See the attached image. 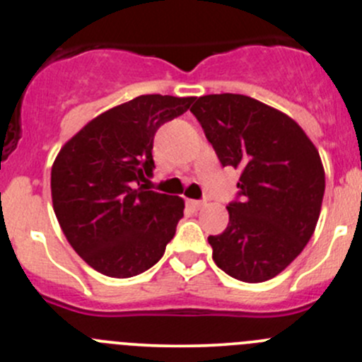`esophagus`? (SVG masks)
I'll return each instance as SVG.
<instances>
[{
    "mask_svg": "<svg viewBox=\"0 0 362 362\" xmlns=\"http://www.w3.org/2000/svg\"><path fill=\"white\" fill-rule=\"evenodd\" d=\"M187 204L192 208V210H202V208L204 206V203L199 202V199H189Z\"/></svg>",
    "mask_w": 362,
    "mask_h": 362,
    "instance_id": "34e87169",
    "label": "esophagus"
}]
</instances>
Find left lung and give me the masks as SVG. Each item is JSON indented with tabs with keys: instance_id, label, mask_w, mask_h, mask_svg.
<instances>
[{
	"instance_id": "obj_1",
	"label": "left lung",
	"mask_w": 362,
	"mask_h": 362,
	"mask_svg": "<svg viewBox=\"0 0 362 362\" xmlns=\"http://www.w3.org/2000/svg\"><path fill=\"white\" fill-rule=\"evenodd\" d=\"M222 166L242 170L229 224L208 236L214 261L242 282L273 279L315 231L326 178L320 156L286 113L243 94H208L191 108Z\"/></svg>"
}]
</instances>
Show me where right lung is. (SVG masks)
Listing matches in <instances>:
<instances>
[{
    "instance_id": "obj_1",
    "label": "right lung",
    "mask_w": 362,
    "mask_h": 362,
    "mask_svg": "<svg viewBox=\"0 0 362 362\" xmlns=\"http://www.w3.org/2000/svg\"><path fill=\"white\" fill-rule=\"evenodd\" d=\"M194 98L145 94L101 113L61 148L50 189L76 254L113 279L140 275L163 257L184 217V199L148 191L154 136Z\"/></svg>"
}]
</instances>
